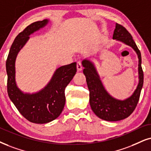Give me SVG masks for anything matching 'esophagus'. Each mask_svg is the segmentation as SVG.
Returning a JSON list of instances; mask_svg holds the SVG:
<instances>
[{"label":"esophagus","instance_id":"1","mask_svg":"<svg viewBox=\"0 0 151 151\" xmlns=\"http://www.w3.org/2000/svg\"><path fill=\"white\" fill-rule=\"evenodd\" d=\"M77 71L80 72L83 70V67L81 65V63L80 62H77Z\"/></svg>","mask_w":151,"mask_h":151}]
</instances>
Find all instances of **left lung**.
Returning a JSON list of instances; mask_svg holds the SVG:
<instances>
[{"label":"left lung","mask_w":151,"mask_h":151,"mask_svg":"<svg viewBox=\"0 0 151 151\" xmlns=\"http://www.w3.org/2000/svg\"><path fill=\"white\" fill-rule=\"evenodd\" d=\"M113 39L129 46L135 51L139 58V83L133 94L124 100L113 98L104 88L96 68L91 60L84 59L82 65L90 91V105L95 115L107 121H118L128 117L134 111L140 97L144 83V72L142 68V56L131 34L121 25L116 24Z\"/></svg>","instance_id":"obj_1"}]
</instances>
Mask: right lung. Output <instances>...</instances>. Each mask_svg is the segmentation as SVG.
<instances>
[{
    "mask_svg": "<svg viewBox=\"0 0 151 151\" xmlns=\"http://www.w3.org/2000/svg\"><path fill=\"white\" fill-rule=\"evenodd\" d=\"M48 19L34 22L17 36L6 60L7 93L19 113L31 123H47L60 116L65 104V89L77 72V63L60 67L47 85L35 93H24L15 80V60L18 53L29 40V35L48 24Z\"/></svg>",
    "mask_w": 151,
    "mask_h": 151,
    "instance_id": "1",
    "label": "right lung"
}]
</instances>
